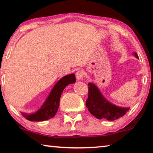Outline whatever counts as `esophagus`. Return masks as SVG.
Returning <instances> with one entry per match:
<instances>
[{"mask_svg":"<svg viewBox=\"0 0 153 153\" xmlns=\"http://www.w3.org/2000/svg\"><path fill=\"white\" fill-rule=\"evenodd\" d=\"M84 76V71L82 70V69H79V70L77 71L76 73V77L77 79H82Z\"/></svg>","mask_w":153,"mask_h":153,"instance_id":"esophagus-1","label":"esophagus"}]
</instances>
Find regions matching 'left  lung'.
<instances>
[{"mask_svg": "<svg viewBox=\"0 0 153 153\" xmlns=\"http://www.w3.org/2000/svg\"><path fill=\"white\" fill-rule=\"evenodd\" d=\"M135 56H138L135 53ZM86 105L90 113L99 120L106 119L113 121L126 115L129 108L119 107L108 102L99 91L98 88L92 83L88 84V97Z\"/></svg>", "mask_w": 153, "mask_h": 153, "instance_id": "left-lung-1", "label": "left lung"}]
</instances>
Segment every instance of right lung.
I'll return each instance as SVG.
<instances>
[{
	"mask_svg": "<svg viewBox=\"0 0 153 153\" xmlns=\"http://www.w3.org/2000/svg\"><path fill=\"white\" fill-rule=\"evenodd\" d=\"M76 81V76L74 74L63 77L55 84L47 99L39 110L32 114L22 113V115L26 120L32 121H42L53 117L57 112L60 98L64 88L67 85L74 84Z\"/></svg>",
	"mask_w": 153,
	"mask_h": 153,
	"instance_id": "right-lung-1",
	"label": "right lung"
}]
</instances>
